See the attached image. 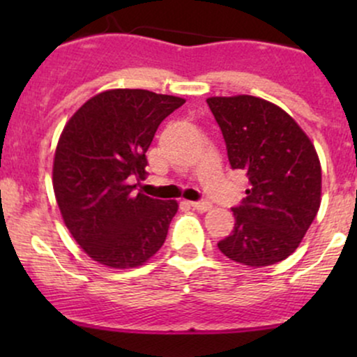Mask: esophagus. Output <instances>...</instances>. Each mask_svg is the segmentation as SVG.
Here are the masks:
<instances>
[{
	"label": "esophagus",
	"instance_id": "34e87169",
	"mask_svg": "<svg viewBox=\"0 0 357 357\" xmlns=\"http://www.w3.org/2000/svg\"><path fill=\"white\" fill-rule=\"evenodd\" d=\"M190 204L198 211H210L211 210V203L208 202V199H202V202H191Z\"/></svg>",
	"mask_w": 357,
	"mask_h": 357
}]
</instances>
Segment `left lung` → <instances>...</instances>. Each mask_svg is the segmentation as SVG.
Returning <instances> with one entry per match:
<instances>
[{
    "mask_svg": "<svg viewBox=\"0 0 357 357\" xmlns=\"http://www.w3.org/2000/svg\"><path fill=\"white\" fill-rule=\"evenodd\" d=\"M228 161L248 176L247 198L231 208L235 228L218 248L225 257L267 267L296 252L321 206V162L285 110L253 96L210 97Z\"/></svg>",
    "mask_w": 357,
    "mask_h": 357,
    "instance_id": "1",
    "label": "left lung"
}]
</instances>
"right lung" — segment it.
Segmentation results:
<instances>
[{
    "instance_id": "1",
    "label": "right lung",
    "mask_w": 357,
    "mask_h": 357,
    "mask_svg": "<svg viewBox=\"0 0 357 357\" xmlns=\"http://www.w3.org/2000/svg\"><path fill=\"white\" fill-rule=\"evenodd\" d=\"M184 99L142 89L97 93L73 114L53 159V191L65 227L110 268H134L165 243L178 203L134 192L146 178L159 124Z\"/></svg>"
}]
</instances>
